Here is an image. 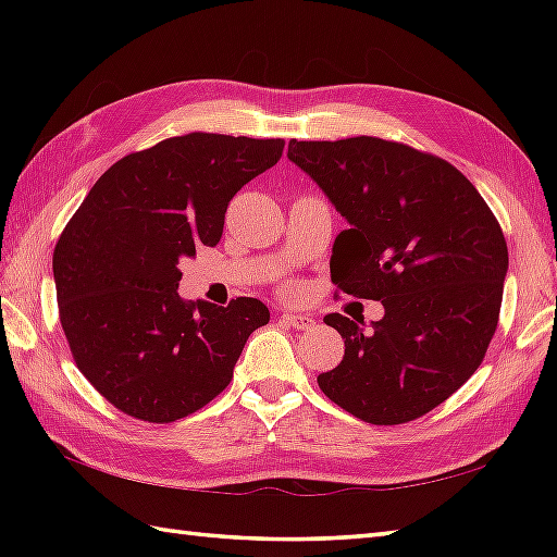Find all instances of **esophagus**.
Segmentation results:
<instances>
[{
  "mask_svg": "<svg viewBox=\"0 0 557 557\" xmlns=\"http://www.w3.org/2000/svg\"><path fill=\"white\" fill-rule=\"evenodd\" d=\"M282 318V323H287V325H292L294 330H309L311 327V318L309 315H301V313H292V311H285L280 315Z\"/></svg>",
  "mask_w": 557,
  "mask_h": 557,
  "instance_id": "34e87169",
  "label": "esophagus"
}]
</instances>
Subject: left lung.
Listing matches in <instances>:
<instances>
[{
	"label": "left lung",
	"instance_id": "obj_1",
	"mask_svg": "<svg viewBox=\"0 0 557 557\" xmlns=\"http://www.w3.org/2000/svg\"><path fill=\"white\" fill-rule=\"evenodd\" d=\"M287 158L349 222L330 258L337 289L385 309L369 330L323 318L345 357L318 385L375 425L423 417L474 375L498 327L507 275L498 220L447 160L395 140L294 138Z\"/></svg>",
	"mask_w": 557,
	"mask_h": 557
}]
</instances>
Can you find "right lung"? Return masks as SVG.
Wrapping results in <instances>:
<instances>
[{
	"label": "right lung",
	"mask_w": 557,
	"mask_h": 557,
	"mask_svg": "<svg viewBox=\"0 0 557 557\" xmlns=\"http://www.w3.org/2000/svg\"><path fill=\"white\" fill-rule=\"evenodd\" d=\"M282 138L194 132L114 162L59 236V321L78 371L128 417L172 423L230 385L263 301H184L180 260L215 246L230 200Z\"/></svg>",
	"instance_id": "obj_1"
}]
</instances>
